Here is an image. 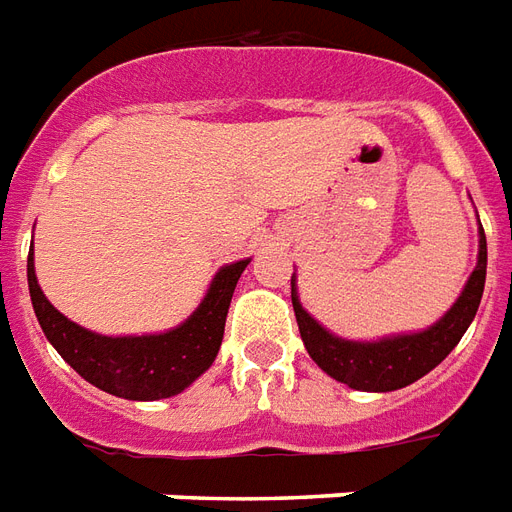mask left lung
Segmentation results:
<instances>
[{
    "label": "left lung",
    "mask_w": 512,
    "mask_h": 512,
    "mask_svg": "<svg viewBox=\"0 0 512 512\" xmlns=\"http://www.w3.org/2000/svg\"><path fill=\"white\" fill-rule=\"evenodd\" d=\"M483 284H486V236L481 228V252L470 282L464 284V292L446 317L424 333L397 335L376 343L335 338L303 311L295 295V284H292V308L306 351L327 376L360 392H395L427 376L432 368H438L456 343L462 341L464 330L470 327L475 311L481 306Z\"/></svg>",
    "instance_id": "1"
}]
</instances>
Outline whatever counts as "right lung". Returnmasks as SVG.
<instances>
[{
    "label": "right lung",
    "instance_id": "add662e5",
    "mask_svg": "<svg viewBox=\"0 0 512 512\" xmlns=\"http://www.w3.org/2000/svg\"><path fill=\"white\" fill-rule=\"evenodd\" d=\"M249 260L225 265L214 276L201 306L177 330L163 335L107 338L74 325L50 306L34 276V257L29 255V292L42 333L56 351L85 381L126 400H163L179 395L201 376L217 357L225 333L230 298Z\"/></svg>",
    "mask_w": 512,
    "mask_h": 512
}]
</instances>
